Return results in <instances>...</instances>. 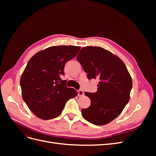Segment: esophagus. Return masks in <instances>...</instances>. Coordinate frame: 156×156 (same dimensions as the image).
Listing matches in <instances>:
<instances>
[{"label": "esophagus", "mask_w": 156, "mask_h": 156, "mask_svg": "<svg viewBox=\"0 0 156 156\" xmlns=\"http://www.w3.org/2000/svg\"><path fill=\"white\" fill-rule=\"evenodd\" d=\"M78 93V96H83L84 95V92L81 90H79L77 91Z\"/></svg>", "instance_id": "obj_1"}]
</instances>
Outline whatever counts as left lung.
I'll list each match as a JSON object with an SVG mask.
<instances>
[{
	"label": "left lung",
	"mask_w": 156,
	"mask_h": 156,
	"mask_svg": "<svg viewBox=\"0 0 156 156\" xmlns=\"http://www.w3.org/2000/svg\"><path fill=\"white\" fill-rule=\"evenodd\" d=\"M77 59L88 79L100 81L96 93H84L91 103L81 110L82 116L94 125L108 124L129 102L132 79L128 70L119 57L100 47H84Z\"/></svg>",
	"instance_id": "8db88e82"
}]
</instances>
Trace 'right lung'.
<instances>
[{"label": "right lung", "instance_id": "right-lung-1", "mask_svg": "<svg viewBox=\"0 0 156 156\" xmlns=\"http://www.w3.org/2000/svg\"><path fill=\"white\" fill-rule=\"evenodd\" d=\"M81 47L52 46L36 53L29 60L20 80L23 100L34 114L43 120L58 116L66 103L77 95L66 85L64 68L78 53Z\"/></svg>", "mask_w": 156, "mask_h": 156}]
</instances>
